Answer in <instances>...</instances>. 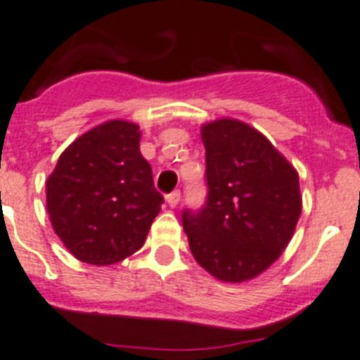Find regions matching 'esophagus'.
Segmentation results:
<instances>
[{"mask_svg": "<svg viewBox=\"0 0 360 360\" xmlns=\"http://www.w3.org/2000/svg\"><path fill=\"white\" fill-rule=\"evenodd\" d=\"M181 200V191L179 190H174L172 193L167 195V204L170 205V207H176L177 204H179Z\"/></svg>", "mask_w": 360, "mask_h": 360, "instance_id": "esophagus-1", "label": "esophagus"}]
</instances>
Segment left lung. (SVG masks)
Wrapping results in <instances>:
<instances>
[{
	"mask_svg": "<svg viewBox=\"0 0 360 360\" xmlns=\"http://www.w3.org/2000/svg\"><path fill=\"white\" fill-rule=\"evenodd\" d=\"M207 198L183 211L191 255L219 281L240 283L264 273L294 236L302 209L294 167L243 121L202 127Z\"/></svg>",
	"mask_w": 360,
	"mask_h": 360,
	"instance_id": "left-lung-1",
	"label": "left lung"
}]
</instances>
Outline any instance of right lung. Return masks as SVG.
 <instances>
[{
  "label": "right lung",
  "instance_id": "add662e5",
  "mask_svg": "<svg viewBox=\"0 0 360 360\" xmlns=\"http://www.w3.org/2000/svg\"><path fill=\"white\" fill-rule=\"evenodd\" d=\"M139 142V124L107 121L73 141L49 176L52 229L80 262L110 265L134 255L162 209Z\"/></svg>",
  "mask_w": 360,
  "mask_h": 360
}]
</instances>
